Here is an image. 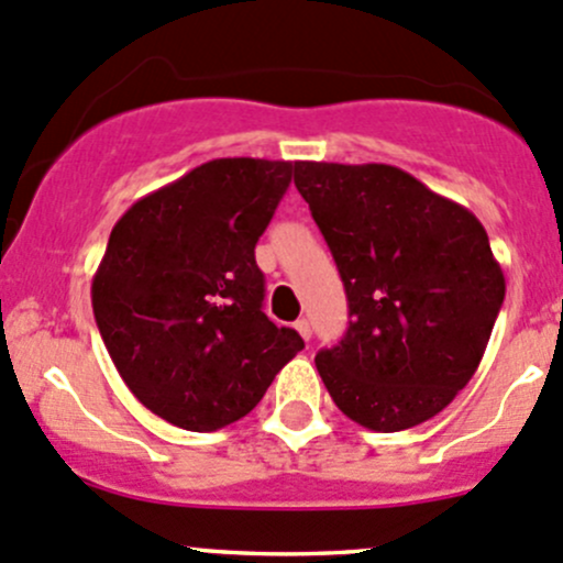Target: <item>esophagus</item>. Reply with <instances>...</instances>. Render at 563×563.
<instances>
[{
  "label": "esophagus",
  "instance_id": "obj_1",
  "mask_svg": "<svg viewBox=\"0 0 563 563\" xmlns=\"http://www.w3.org/2000/svg\"><path fill=\"white\" fill-rule=\"evenodd\" d=\"M294 327H297V332L302 334L305 340H310V334H313V329H310V321H308V318H299V321L294 323Z\"/></svg>",
  "mask_w": 563,
  "mask_h": 563
}]
</instances>
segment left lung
Returning <instances> with one entry per match:
<instances>
[{
  "instance_id": "8db88e82",
  "label": "left lung",
  "mask_w": 563,
  "mask_h": 563,
  "mask_svg": "<svg viewBox=\"0 0 563 563\" xmlns=\"http://www.w3.org/2000/svg\"><path fill=\"white\" fill-rule=\"evenodd\" d=\"M334 255L349 329L316 354L334 406L397 433L444 411L471 382L504 305V272L479 220L402 168L294 163Z\"/></svg>"
}]
</instances>
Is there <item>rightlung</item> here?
I'll return each instance as SVG.
<instances>
[{
  "label": "right lung",
  "instance_id": "1",
  "mask_svg": "<svg viewBox=\"0 0 563 563\" xmlns=\"http://www.w3.org/2000/svg\"><path fill=\"white\" fill-rule=\"evenodd\" d=\"M291 163L220 157L139 198L113 225L92 308L128 389L176 428L209 433L258 406L305 349L261 310L255 242Z\"/></svg>",
  "mask_w": 563,
  "mask_h": 563
}]
</instances>
